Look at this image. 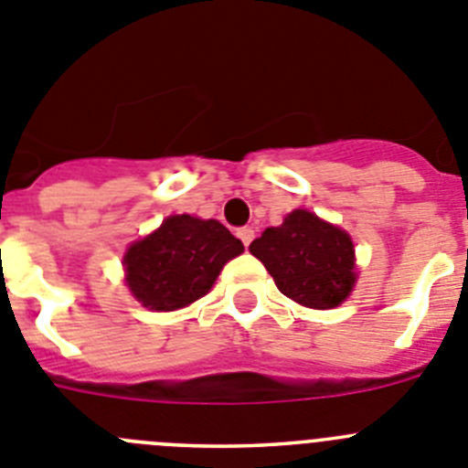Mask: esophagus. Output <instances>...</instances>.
Returning a JSON list of instances; mask_svg holds the SVG:
<instances>
[{"label": "esophagus", "mask_w": 468, "mask_h": 468, "mask_svg": "<svg viewBox=\"0 0 468 468\" xmlns=\"http://www.w3.org/2000/svg\"><path fill=\"white\" fill-rule=\"evenodd\" d=\"M238 238L242 239L244 247H250V242H251V239H254V230H251L250 226H244V229L238 230Z\"/></svg>", "instance_id": "esophagus-1"}]
</instances>
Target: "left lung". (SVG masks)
Returning a JSON list of instances; mask_svg holds the SVG:
<instances>
[{
    "label": "left lung",
    "mask_w": 468,
    "mask_h": 468,
    "mask_svg": "<svg viewBox=\"0 0 468 468\" xmlns=\"http://www.w3.org/2000/svg\"><path fill=\"white\" fill-rule=\"evenodd\" d=\"M250 251L284 296L314 310L340 305L356 280L349 235L305 209L289 214L282 226L265 229Z\"/></svg>",
    "instance_id": "1"
}]
</instances>
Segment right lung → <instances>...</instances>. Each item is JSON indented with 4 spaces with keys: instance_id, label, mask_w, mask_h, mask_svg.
<instances>
[{
    "instance_id": "add662e5",
    "label": "right lung",
    "mask_w": 468,
    "mask_h": 468,
    "mask_svg": "<svg viewBox=\"0 0 468 468\" xmlns=\"http://www.w3.org/2000/svg\"><path fill=\"white\" fill-rule=\"evenodd\" d=\"M244 244L214 218L170 217L125 254V282L142 305L176 310L197 301Z\"/></svg>"
}]
</instances>
